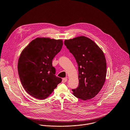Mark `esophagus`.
<instances>
[{"label":"esophagus","instance_id":"34e87169","mask_svg":"<svg viewBox=\"0 0 130 130\" xmlns=\"http://www.w3.org/2000/svg\"><path fill=\"white\" fill-rule=\"evenodd\" d=\"M67 80H68V79L67 78H63L62 79V83H65L67 81Z\"/></svg>","mask_w":130,"mask_h":130}]
</instances>
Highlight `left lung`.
I'll return each mask as SVG.
<instances>
[{"instance_id":"left-lung-1","label":"left lung","mask_w":130,"mask_h":130,"mask_svg":"<svg viewBox=\"0 0 130 130\" xmlns=\"http://www.w3.org/2000/svg\"><path fill=\"white\" fill-rule=\"evenodd\" d=\"M64 44L74 56L78 68V87L73 94L87 100L95 96L104 85L106 61L102 50L91 39L80 36L65 40Z\"/></svg>"}]
</instances>
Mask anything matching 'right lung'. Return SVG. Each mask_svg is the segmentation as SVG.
I'll list each match as a JSON object with an SVG mask.
<instances>
[{
  "instance_id": "right-lung-1",
  "label": "right lung",
  "mask_w": 130,
  "mask_h": 130,
  "mask_svg": "<svg viewBox=\"0 0 130 130\" xmlns=\"http://www.w3.org/2000/svg\"><path fill=\"white\" fill-rule=\"evenodd\" d=\"M62 46L61 39L37 37L22 51L18 65L19 76L25 91L32 97L46 99L62 81L55 75L52 61Z\"/></svg>"
}]
</instances>
